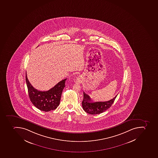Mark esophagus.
Returning a JSON list of instances; mask_svg holds the SVG:
<instances>
[{
	"label": "esophagus",
	"instance_id": "1",
	"mask_svg": "<svg viewBox=\"0 0 158 158\" xmlns=\"http://www.w3.org/2000/svg\"><path fill=\"white\" fill-rule=\"evenodd\" d=\"M82 81V77L81 76H79L76 80V82L77 83H80Z\"/></svg>",
	"mask_w": 158,
	"mask_h": 158
}]
</instances>
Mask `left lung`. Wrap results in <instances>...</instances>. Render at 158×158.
<instances>
[{"mask_svg": "<svg viewBox=\"0 0 158 158\" xmlns=\"http://www.w3.org/2000/svg\"><path fill=\"white\" fill-rule=\"evenodd\" d=\"M83 100L82 102V107L85 112L91 114H101L109 109L114 103L115 98L118 96L108 101L95 102H93L90 96L84 92Z\"/></svg>", "mask_w": 158, "mask_h": 158, "instance_id": "left-lung-1", "label": "left lung"}]
</instances>
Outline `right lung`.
I'll return each instance as SVG.
<instances>
[{"label": "right lung", "mask_w": 158, "mask_h": 158, "mask_svg": "<svg viewBox=\"0 0 158 158\" xmlns=\"http://www.w3.org/2000/svg\"><path fill=\"white\" fill-rule=\"evenodd\" d=\"M67 79L62 80L50 90L38 91L31 84L26 73V81L30 99L32 104L39 110L49 111L56 109L59 106L61 96Z\"/></svg>", "instance_id": "obj_1"}]
</instances>
